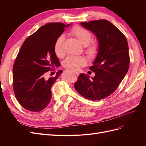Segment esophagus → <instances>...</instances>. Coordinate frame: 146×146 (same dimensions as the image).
I'll return each mask as SVG.
<instances>
[{
  "label": "esophagus",
  "mask_w": 146,
  "mask_h": 146,
  "mask_svg": "<svg viewBox=\"0 0 146 146\" xmlns=\"http://www.w3.org/2000/svg\"><path fill=\"white\" fill-rule=\"evenodd\" d=\"M75 74H76V75H77V76H78L79 75V72H74Z\"/></svg>",
  "instance_id": "1"
}]
</instances>
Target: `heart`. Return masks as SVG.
<instances>
[{
  "label": "heart",
  "mask_w": 146,
  "mask_h": 146,
  "mask_svg": "<svg viewBox=\"0 0 146 146\" xmlns=\"http://www.w3.org/2000/svg\"><path fill=\"white\" fill-rule=\"evenodd\" d=\"M70 33L76 37L82 44L86 47V52L90 56H94L98 51L99 45L96 40H92V33L90 31L79 26H75ZM64 41V35L60 36L56 39L54 44V52L56 56L61 58L64 56L63 42ZM86 64V60L82 56H69L63 62L66 68L74 70L80 69Z\"/></svg>",
  "instance_id": "obj_1"
}]
</instances>
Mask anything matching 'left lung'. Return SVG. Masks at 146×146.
I'll return each mask as SVG.
<instances>
[{"instance_id": "1", "label": "left lung", "mask_w": 146, "mask_h": 146, "mask_svg": "<svg viewBox=\"0 0 146 146\" xmlns=\"http://www.w3.org/2000/svg\"><path fill=\"white\" fill-rule=\"evenodd\" d=\"M80 24L96 35L99 48L93 65L90 68L95 76L90 78L80 74L74 87L87 99L101 100L116 91L129 70L128 42L124 35L108 21L96 20Z\"/></svg>"}]
</instances>
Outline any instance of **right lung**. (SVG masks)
Listing matches in <instances>:
<instances>
[{
  "mask_svg": "<svg viewBox=\"0 0 146 146\" xmlns=\"http://www.w3.org/2000/svg\"><path fill=\"white\" fill-rule=\"evenodd\" d=\"M70 25L50 23L42 26L25 39L17 55L13 68V90L18 102L29 111L38 112L50 102L51 88L63 71L49 78L46 74L60 64L54 44Z\"/></svg>",
  "mask_w": 146,
  "mask_h": 146,
  "instance_id": "obj_1",
  "label": "right lung"
}]
</instances>
